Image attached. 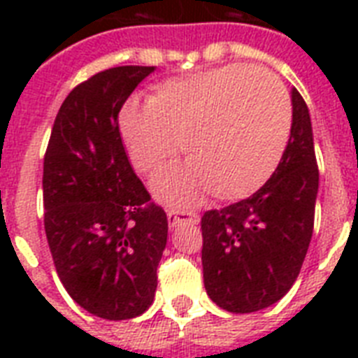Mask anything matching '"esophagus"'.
<instances>
[{
	"label": "esophagus",
	"mask_w": 358,
	"mask_h": 358,
	"mask_svg": "<svg viewBox=\"0 0 358 358\" xmlns=\"http://www.w3.org/2000/svg\"><path fill=\"white\" fill-rule=\"evenodd\" d=\"M167 221L171 229H176L180 224H196L199 223V215L187 210H169L167 212Z\"/></svg>",
	"instance_id": "esophagus-1"
}]
</instances>
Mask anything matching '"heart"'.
<instances>
[{"mask_svg": "<svg viewBox=\"0 0 358 358\" xmlns=\"http://www.w3.org/2000/svg\"><path fill=\"white\" fill-rule=\"evenodd\" d=\"M119 124L139 173L162 171L182 145L189 162L154 180L163 201L189 204L206 191L219 201H239L277 171L292 131V106L271 72L227 64L163 81L146 106L126 103Z\"/></svg>", "mask_w": 358, "mask_h": 358, "instance_id": "b5f03b06", "label": "heart"}]
</instances>
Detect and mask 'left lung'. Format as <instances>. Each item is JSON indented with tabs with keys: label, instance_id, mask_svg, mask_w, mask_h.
Here are the masks:
<instances>
[{
	"label": "left lung",
	"instance_id": "left-lung-1",
	"mask_svg": "<svg viewBox=\"0 0 358 358\" xmlns=\"http://www.w3.org/2000/svg\"><path fill=\"white\" fill-rule=\"evenodd\" d=\"M317 173L310 113L292 89V131L273 176L249 199L202 215V273L210 299L249 314L282 299L310 245Z\"/></svg>",
	"mask_w": 358,
	"mask_h": 358
}]
</instances>
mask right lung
Segmentation results:
<instances>
[{
	"instance_id": "right-lung-1",
	"label": "right lung",
	"mask_w": 358,
	"mask_h": 358,
	"mask_svg": "<svg viewBox=\"0 0 358 358\" xmlns=\"http://www.w3.org/2000/svg\"><path fill=\"white\" fill-rule=\"evenodd\" d=\"M154 66H115L64 98L44 156V229L72 299L103 320L148 310L167 245V213L131 169L119 113Z\"/></svg>"
}]
</instances>
